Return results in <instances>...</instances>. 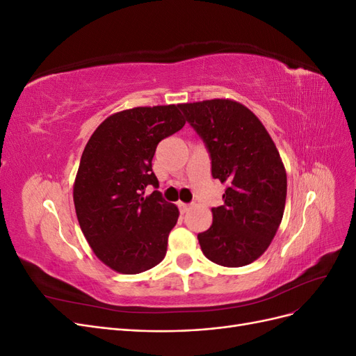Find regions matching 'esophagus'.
<instances>
[{"mask_svg": "<svg viewBox=\"0 0 356 356\" xmlns=\"http://www.w3.org/2000/svg\"><path fill=\"white\" fill-rule=\"evenodd\" d=\"M178 208H179V211H181V213H186V212H188L190 211V204L188 203H184V202H178Z\"/></svg>", "mask_w": 356, "mask_h": 356, "instance_id": "1", "label": "esophagus"}]
</instances>
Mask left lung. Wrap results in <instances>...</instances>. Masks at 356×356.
<instances>
[{
	"mask_svg": "<svg viewBox=\"0 0 356 356\" xmlns=\"http://www.w3.org/2000/svg\"><path fill=\"white\" fill-rule=\"evenodd\" d=\"M207 145L212 177L227 184L212 225L197 234L208 260L242 267L261 257L284 217L286 172L258 117L232 99L179 104Z\"/></svg>",
	"mask_w": 356,
	"mask_h": 356,
	"instance_id": "left-lung-1",
	"label": "left lung"
}]
</instances>
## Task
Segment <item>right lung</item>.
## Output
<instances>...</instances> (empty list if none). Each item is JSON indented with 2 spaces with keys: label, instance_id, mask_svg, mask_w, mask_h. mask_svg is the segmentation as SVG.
Listing matches in <instances>:
<instances>
[{
  "label": "right lung",
  "instance_id": "right-lung-1",
  "mask_svg": "<svg viewBox=\"0 0 356 356\" xmlns=\"http://www.w3.org/2000/svg\"><path fill=\"white\" fill-rule=\"evenodd\" d=\"M186 124L179 105L115 113L86 144L74 182L79 224L95 255L113 270L136 275L157 266L179 211L154 190L157 144Z\"/></svg>",
  "mask_w": 356,
  "mask_h": 356
}]
</instances>
